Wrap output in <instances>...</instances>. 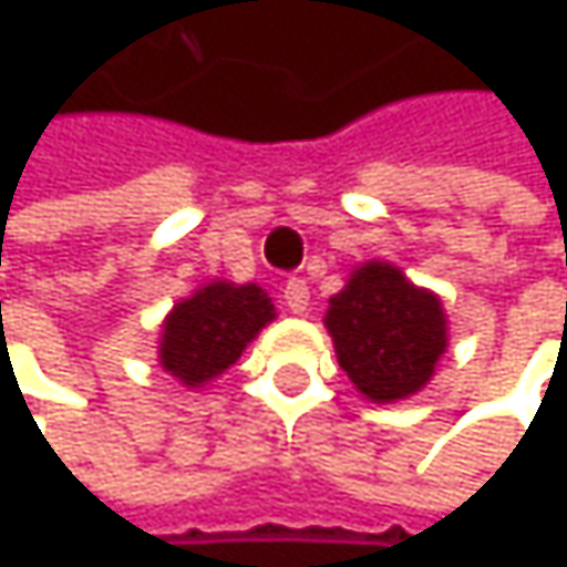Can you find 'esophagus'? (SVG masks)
I'll return each instance as SVG.
<instances>
[{
	"instance_id": "esophagus-1",
	"label": "esophagus",
	"mask_w": 567,
	"mask_h": 567,
	"mask_svg": "<svg viewBox=\"0 0 567 567\" xmlns=\"http://www.w3.org/2000/svg\"><path fill=\"white\" fill-rule=\"evenodd\" d=\"M282 298H285V305H288V311L305 315V311H308V298H311L308 282H305V279H288V282H285Z\"/></svg>"
}]
</instances>
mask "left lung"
Segmentation results:
<instances>
[{
    "label": "left lung",
    "mask_w": 567,
    "mask_h": 567,
    "mask_svg": "<svg viewBox=\"0 0 567 567\" xmlns=\"http://www.w3.org/2000/svg\"><path fill=\"white\" fill-rule=\"evenodd\" d=\"M324 328L338 364L374 403L416 394L446 351L443 301L391 262H364L328 298Z\"/></svg>",
    "instance_id": "left-lung-1"
}]
</instances>
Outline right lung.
<instances>
[{"label":"right lung","mask_w":567,"mask_h":567,"mask_svg":"<svg viewBox=\"0 0 567 567\" xmlns=\"http://www.w3.org/2000/svg\"><path fill=\"white\" fill-rule=\"evenodd\" d=\"M272 318L276 305L259 285H203L167 315L157 351L161 368L186 388H203L229 371Z\"/></svg>","instance_id":"right-lung-1"}]
</instances>
